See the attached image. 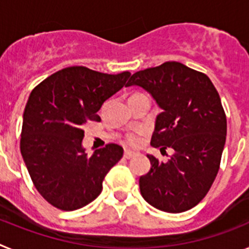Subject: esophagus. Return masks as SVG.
<instances>
[{"label": "esophagus", "instance_id": "obj_1", "mask_svg": "<svg viewBox=\"0 0 249 249\" xmlns=\"http://www.w3.org/2000/svg\"><path fill=\"white\" fill-rule=\"evenodd\" d=\"M138 153H136V152L133 151H124V153H123V157L127 158V160H131V158H133L135 156H137Z\"/></svg>", "mask_w": 249, "mask_h": 249}]
</instances>
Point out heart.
<instances>
[{
  "label": "heart",
  "instance_id": "obj_1",
  "mask_svg": "<svg viewBox=\"0 0 249 249\" xmlns=\"http://www.w3.org/2000/svg\"><path fill=\"white\" fill-rule=\"evenodd\" d=\"M141 136H142V132H137V133H131V135L127 136L126 142L131 146H137L141 143Z\"/></svg>",
  "mask_w": 249,
  "mask_h": 249
}]
</instances>
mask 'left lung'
<instances>
[{
    "label": "left lung",
    "instance_id": "8db88e82",
    "mask_svg": "<svg viewBox=\"0 0 249 249\" xmlns=\"http://www.w3.org/2000/svg\"><path fill=\"white\" fill-rule=\"evenodd\" d=\"M133 85L163 109L151 144L175 149L167 162L147 156L151 169L140 177L141 195L163 212L191 210L206 197L221 164L227 118L218 92L207 74L176 61L136 72L126 86Z\"/></svg>",
    "mask_w": 249,
    "mask_h": 249
}]
</instances>
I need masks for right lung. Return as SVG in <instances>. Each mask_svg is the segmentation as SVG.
I'll use <instances>...</instances> for the list:
<instances>
[{
	"instance_id": "1",
	"label": "right lung",
	"mask_w": 249,
	"mask_h": 249,
	"mask_svg": "<svg viewBox=\"0 0 249 249\" xmlns=\"http://www.w3.org/2000/svg\"><path fill=\"white\" fill-rule=\"evenodd\" d=\"M129 76L72 66L31 92L23 112L21 155L36 190L58 210H78L97 198L106 175L122 158L123 148L116 143L92 156L85 153L82 128L89 121H101L97 112Z\"/></svg>"
}]
</instances>
